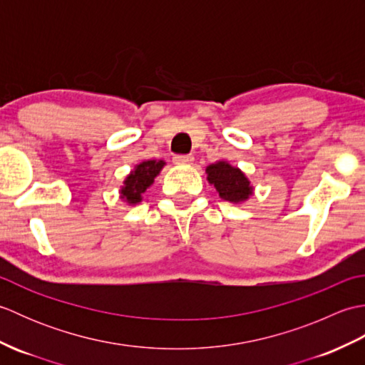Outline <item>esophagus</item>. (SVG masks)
Wrapping results in <instances>:
<instances>
[{
    "label": "esophagus",
    "instance_id": "obj_1",
    "mask_svg": "<svg viewBox=\"0 0 365 365\" xmlns=\"http://www.w3.org/2000/svg\"><path fill=\"white\" fill-rule=\"evenodd\" d=\"M173 161L175 163V165L185 166V165H192V161H195V158H192L191 155H175V157L173 158Z\"/></svg>",
    "mask_w": 365,
    "mask_h": 365
}]
</instances>
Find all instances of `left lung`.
I'll return each mask as SVG.
<instances>
[{"label":"left lung","mask_w":365,"mask_h":365,"mask_svg":"<svg viewBox=\"0 0 365 365\" xmlns=\"http://www.w3.org/2000/svg\"><path fill=\"white\" fill-rule=\"evenodd\" d=\"M207 180L216 188L221 199L232 204H242L252 196L254 187L242 169L232 166L227 161H216L207 166Z\"/></svg>","instance_id":"8db88e82"}]
</instances>
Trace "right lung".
<instances>
[{
  "label": "right lung",
  "instance_id": "right-lung-1",
  "mask_svg": "<svg viewBox=\"0 0 365 365\" xmlns=\"http://www.w3.org/2000/svg\"><path fill=\"white\" fill-rule=\"evenodd\" d=\"M166 163L163 160H145L135 166V169L125 177L120 187V199L128 205H136L143 200V192L153 183Z\"/></svg>",
  "mask_w": 365,
  "mask_h": 365
}]
</instances>
